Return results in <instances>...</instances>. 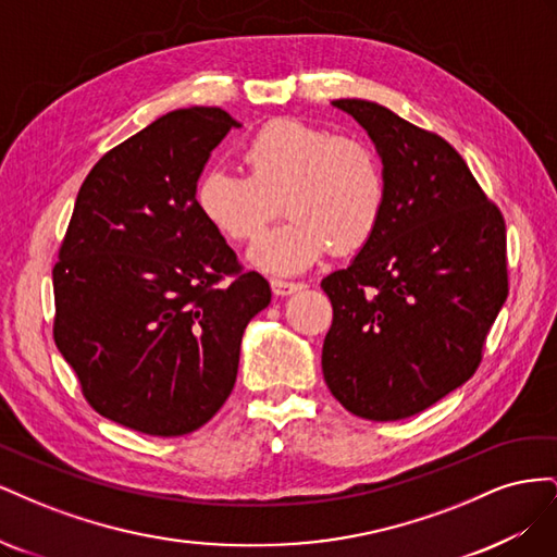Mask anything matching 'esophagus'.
<instances>
[{"instance_id":"1","label":"esophagus","mask_w":557,"mask_h":557,"mask_svg":"<svg viewBox=\"0 0 557 557\" xmlns=\"http://www.w3.org/2000/svg\"><path fill=\"white\" fill-rule=\"evenodd\" d=\"M305 288V283H295V281H283V278H272V290L274 295L278 297H285V295H293L297 290Z\"/></svg>"}]
</instances>
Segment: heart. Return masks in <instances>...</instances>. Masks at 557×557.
<instances>
[{"instance_id":"1","label":"heart","mask_w":557,"mask_h":557,"mask_svg":"<svg viewBox=\"0 0 557 557\" xmlns=\"http://www.w3.org/2000/svg\"><path fill=\"white\" fill-rule=\"evenodd\" d=\"M248 176L211 166L199 176L195 205L232 242H252L283 201L290 221L252 246L250 262L293 274L334 252L360 250L383 218L387 183L372 144L278 117L242 150Z\"/></svg>"}]
</instances>
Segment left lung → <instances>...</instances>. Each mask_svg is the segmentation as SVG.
<instances>
[{"mask_svg": "<svg viewBox=\"0 0 557 557\" xmlns=\"http://www.w3.org/2000/svg\"><path fill=\"white\" fill-rule=\"evenodd\" d=\"M332 104L374 141L387 195L374 237L320 283L334 311L323 374L350 413L401 420L474 376L509 295L507 227L440 134L367 99Z\"/></svg>", "mask_w": 557, "mask_h": 557, "instance_id": "1", "label": "left lung"}]
</instances>
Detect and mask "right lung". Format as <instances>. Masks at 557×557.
I'll return each mask as SVG.
<instances>
[{
	"mask_svg": "<svg viewBox=\"0 0 557 557\" xmlns=\"http://www.w3.org/2000/svg\"><path fill=\"white\" fill-rule=\"evenodd\" d=\"M218 107L176 109L111 148L83 181L53 267V334L83 397L153 436L199 430L230 397L250 318L272 301L195 205Z\"/></svg>",
	"mask_w": 557,
	"mask_h": 557,
	"instance_id": "obj_1",
	"label": "right lung"
}]
</instances>
